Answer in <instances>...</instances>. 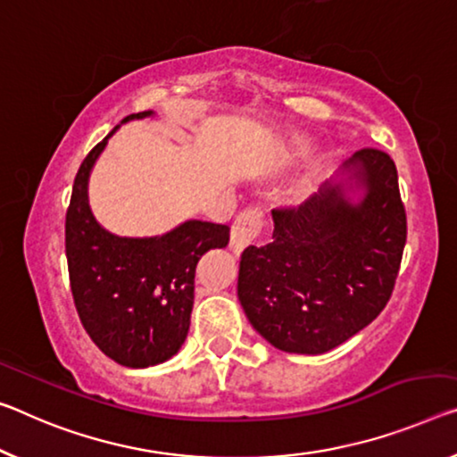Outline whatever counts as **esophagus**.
<instances>
[{
  "label": "esophagus",
  "mask_w": 457,
  "mask_h": 457,
  "mask_svg": "<svg viewBox=\"0 0 457 457\" xmlns=\"http://www.w3.org/2000/svg\"><path fill=\"white\" fill-rule=\"evenodd\" d=\"M263 227V214L257 208H247L237 216L230 228V251L238 255L247 245L255 243Z\"/></svg>",
  "instance_id": "1"
}]
</instances>
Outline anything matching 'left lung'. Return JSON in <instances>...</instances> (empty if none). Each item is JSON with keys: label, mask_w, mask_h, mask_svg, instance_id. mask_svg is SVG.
I'll use <instances>...</instances> for the list:
<instances>
[{"label": "left lung", "mask_w": 457, "mask_h": 457, "mask_svg": "<svg viewBox=\"0 0 457 457\" xmlns=\"http://www.w3.org/2000/svg\"><path fill=\"white\" fill-rule=\"evenodd\" d=\"M273 235L251 245L237 294L279 351L319 355L366 328L395 290L406 243L396 165L361 149L298 208L271 210Z\"/></svg>", "instance_id": "8db88e82"}]
</instances>
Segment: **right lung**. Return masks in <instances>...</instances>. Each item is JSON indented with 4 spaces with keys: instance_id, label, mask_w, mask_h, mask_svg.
<instances>
[{
    "instance_id": "obj_1",
    "label": "right lung",
    "mask_w": 457,
    "mask_h": 457,
    "mask_svg": "<svg viewBox=\"0 0 457 457\" xmlns=\"http://www.w3.org/2000/svg\"><path fill=\"white\" fill-rule=\"evenodd\" d=\"M126 116L83 159L75 175L65 220V253L77 314L91 341L126 368H149L184 345L194 306L200 257L228 245L227 224L186 220L155 237H120L96 220L89 206V175L108 138L132 120Z\"/></svg>"
}]
</instances>
